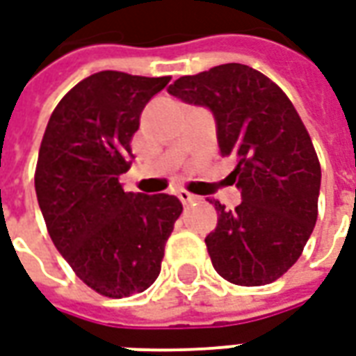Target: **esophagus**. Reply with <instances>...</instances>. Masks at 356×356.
Returning <instances> with one entry per match:
<instances>
[{
  "instance_id": "1",
  "label": "esophagus",
  "mask_w": 356,
  "mask_h": 356,
  "mask_svg": "<svg viewBox=\"0 0 356 356\" xmlns=\"http://www.w3.org/2000/svg\"><path fill=\"white\" fill-rule=\"evenodd\" d=\"M178 199L181 201V204H191L197 201V197L193 195V193L186 191V189H180V191H178Z\"/></svg>"
}]
</instances>
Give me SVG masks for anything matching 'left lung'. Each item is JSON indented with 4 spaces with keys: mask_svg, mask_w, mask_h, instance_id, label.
Masks as SVG:
<instances>
[{
    "mask_svg": "<svg viewBox=\"0 0 356 356\" xmlns=\"http://www.w3.org/2000/svg\"><path fill=\"white\" fill-rule=\"evenodd\" d=\"M168 92L207 106L222 157L233 155L243 201L218 210L204 238L220 277L238 286L277 281L302 256L318 214L321 163L302 118L282 89L245 64H222L176 79Z\"/></svg>",
    "mask_w": 356,
    "mask_h": 356,
    "instance_id": "8db88e82",
    "label": "left lung"
}]
</instances>
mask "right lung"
<instances>
[{"label":"right lung","mask_w":356,"mask_h":356,"mask_svg":"<svg viewBox=\"0 0 356 356\" xmlns=\"http://www.w3.org/2000/svg\"><path fill=\"white\" fill-rule=\"evenodd\" d=\"M168 81L111 70L89 75L56 104L41 140L33 178L47 232L74 273L106 298L152 286L181 214L175 195L119 184L142 110Z\"/></svg>","instance_id":"right-lung-1"}]
</instances>
